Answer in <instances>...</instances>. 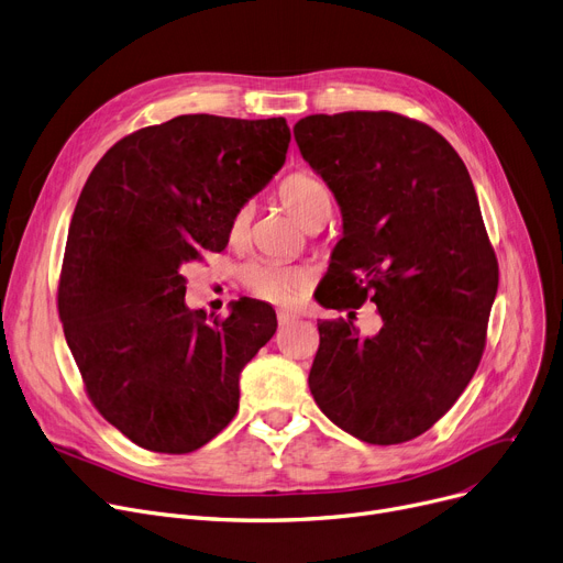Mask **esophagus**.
<instances>
[{"instance_id":"1","label":"esophagus","mask_w":563,"mask_h":563,"mask_svg":"<svg viewBox=\"0 0 563 563\" xmlns=\"http://www.w3.org/2000/svg\"><path fill=\"white\" fill-rule=\"evenodd\" d=\"M277 320H279V324H288V322L297 320V313H292V311H288V309H279V311H277Z\"/></svg>"}]
</instances>
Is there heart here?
Segmentation results:
<instances>
[{
  "mask_svg": "<svg viewBox=\"0 0 563 563\" xmlns=\"http://www.w3.org/2000/svg\"><path fill=\"white\" fill-rule=\"evenodd\" d=\"M282 202L286 211L300 222L305 229L318 222L324 216H332L334 202L329 188L311 177V175H292L282 184ZM250 224V209L243 207L234 213L229 222V239L239 243L247 234ZM243 284L245 288L256 295L258 300H266L273 305H286L292 297L305 290L311 282L309 273L297 266H277V263L256 261L243 268Z\"/></svg>",
  "mask_w": 563,
  "mask_h": 563,
  "instance_id": "b5f03b06",
  "label": "heart"
}]
</instances>
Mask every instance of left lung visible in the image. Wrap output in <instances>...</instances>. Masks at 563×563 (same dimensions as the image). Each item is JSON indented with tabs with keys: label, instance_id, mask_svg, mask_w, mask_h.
I'll return each mask as SVG.
<instances>
[{
	"label": "left lung",
	"instance_id": "1",
	"mask_svg": "<svg viewBox=\"0 0 563 563\" xmlns=\"http://www.w3.org/2000/svg\"><path fill=\"white\" fill-rule=\"evenodd\" d=\"M292 134L343 213L316 300L339 311L371 300L384 322L375 336L318 322L311 395L358 441H411L473 379L498 292L471 175L439 131L400 113L307 115Z\"/></svg>",
	"mask_w": 563,
	"mask_h": 563
}]
</instances>
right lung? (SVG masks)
Returning a JSON list of instances; mask_svg holds the SVG:
<instances>
[{
    "instance_id": "1",
    "label": "right lung",
    "mask_w": 563,
    "mask_h": 563,
    "mask_svg": "<svg viewBox=\"0 0 563 563\" xmlns=\"http://www.w3.org/2000/svg\"><path fill=\"white\" fill-rule=\"evenodd\" d=\"M284 118L179 115L118 141L92 168L68 229L58 316L95 409L136 445L186 454L239 411V377L275 309L186 307L188 261L220 252L229 222L286 161Z\"/></svg>"
}]
</instances>
